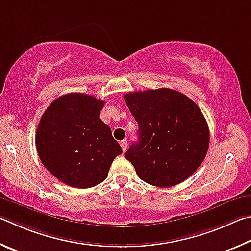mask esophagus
<instances>
[{
    "mask_svg": "<svg viewBox=\"0 0 251 251\" xmlns=\"http://www.w3.org/2000/svg\"><path fill=\"white\" fill-rule=\"evenodd\" d=\"M120 146H121V148H122V151L126 152V147H128V140H126V139L122 140V141L120 142Z\"/></svg>",
    "mask_w": 251,
    "mask_h": 251,
    "instance_id": "34e87169",
    "label": "esophagus"
}]
</instances>
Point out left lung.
Here are the masks:
<instances>
[{
    "instance_id": "left-lung-1",
    "label": "left lung",
    "mask_w": 251,
    "mask_h": 251,
    "mask_svg": "<svg viewBox=\"0 0 251 251\" xmlns=\"http://www.w3.org/2000/svg\"><path fill=\"white\" fill-rule=\"evenodd\" d=\"M123 97L139 125V141L125 154L138 176L157 187L174 186L190 177L209 146L207 122L197 104L169 88Z\"/></svg>"
}]
</instances>
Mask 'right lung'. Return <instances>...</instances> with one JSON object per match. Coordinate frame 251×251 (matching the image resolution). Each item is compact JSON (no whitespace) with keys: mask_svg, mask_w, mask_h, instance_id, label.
Here are the masks:
<instances>
[{"mask_svg":"<svg viewBox=\"0 0 251 251\" xmlns=\"http://www.w3.org/2000/svg\"><path fill=\"white\" fill-rule=\"evenodd\" d=\"M103 105L94 96L72 92L52 101L38 123L35 141L39 159L69 186L98 185L122 153L111 129L99 118Z\"/></svg>","mask_w":251,"mask_h":251,"instance_id":"right-lung-1","label":"right lung"}]
</instances>
